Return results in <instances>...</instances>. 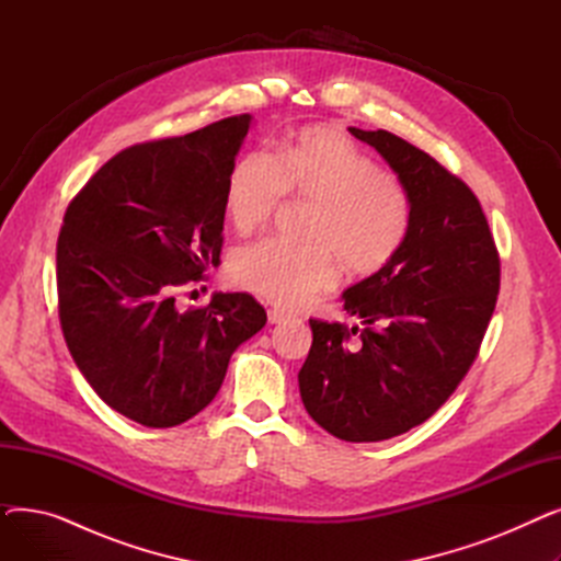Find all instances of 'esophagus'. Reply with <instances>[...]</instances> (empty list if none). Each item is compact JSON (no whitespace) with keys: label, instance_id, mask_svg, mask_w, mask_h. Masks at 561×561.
Listing matches in <instances>:
<instances>
[{"label":"esophagus","instance_id":"34e87169","mask_svg":"<svg viewBox=\"0 0 561 561\" xmlns=\"http://www.w3.org/2000/svg\"><path fill=\"white\" fill-rule=\"evenodd\" d=\"M290 318V313L282 311V309H271L268 311V322H273V325H279V322H286Z\"/></svg>","mask_w":561,"mask_h":561}]
</instances>
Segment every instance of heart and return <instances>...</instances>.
Listing matches in <instances>:
<instances>
[{
  "instance_id": "1",
  "label": "heart",
  "mask_w": 561,
  "mask_h": 561,
  "mask_svg": "<svg viewBox=\"0 0 561 561\" xmlns=\"http://www.w3.org/2000/svg\"><path fill=\"white\" fill-rule=\"evenodd\" d=\"M288 195L316 206L305 231L311 243L263 239L229 261L233 284L279 307H305L332 288L341 263L364 277L385 271L409 239L414 209L407 188L336 129L305 127L279 157L250 152L236 161L225 209L236 229L254 231Z\"/></svg>"
}]
</instances>
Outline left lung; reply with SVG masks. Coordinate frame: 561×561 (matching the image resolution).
Wrapping results in <instances>:
<instances>
[{
  "label": "left lung",
  "instance_id": "8db88e82",
  "mask_svg": "<svg viewBox=\"0 0 561 561\" xmlns=\"http://www.w3.org/2000/svg\"><path fill=\"white\" fill-rule=\"evenodd\" d=\"M350 134L398 172L414 218L387 268L343 293L362 330L309 320L313 343L298 381L322 430L370 444L425 423L455 393L495 309L500 256L480 199L457 174L391 131Z\"/></svg>",
  "mask_w": 561,
  "mask_h": 561
}]
</instances>
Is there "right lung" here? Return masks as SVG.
Here are the masks:
<instances>
[{"mask_svg":"<svg viewBox=\"0 0 561 561\" xmlns=\"http://www.w3.org/2000/svg\"><path fill=\"white\" fill-rule=\"evenodd\" d=\"M252 115L131 145L68 204L56 243L58 318L93 391L145 427L209 404L233 350L265 325L248 293L180 311L174 293L220 263L225 191Z\"/></svg>","mask_w":561,"mask_h":561,"instance_id":"1","label":"right lung"}]
</instances>
